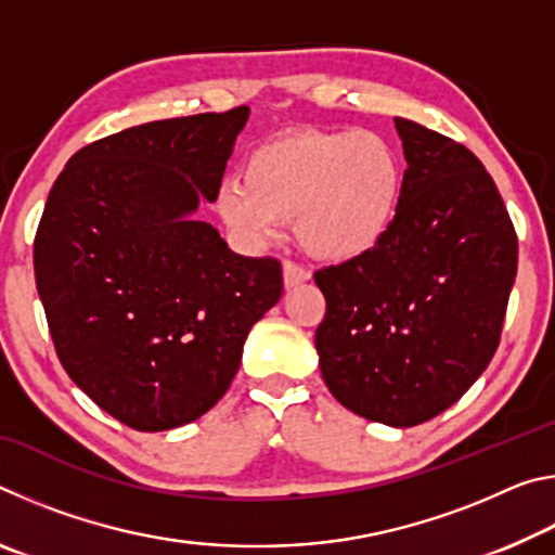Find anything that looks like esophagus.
Returning a JSON list of instances; mask_svg holds the SVG:
<instances>
[{"label": "esophagus", "mask_w": 555, "mask_h": 555, "mask_svg": "<svg viewBox=\"0 0 555 555\" xmlns=\"http://www.w3.org/2000/svg\"><path fill=\"white\" fill-rule=\"evenodd\" d=\"M311 279L308 274V269H304L296 261H284V286L286 288H296L298 284H304V281Z\"/></svg>", "instance_id": "1"}]
</instances>
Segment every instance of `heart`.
I'll return each instance as SVG.
<instances>
[{"mask_svg":"<svg viewBox=\"0 0 555 555\" xmlns=\"http://www.w3.org/2000/svg\"><path fill=\"white\" fill-rule=\"evenodd\" d=\"M403 191L399 152L370 129H294L244 158L242 181H224L218 212L251 244L296 220L318 259L345 261L377 244L397 218Z\"/></svg>","mask_w":555,"mask_h":555,"instance_id":"1","label":"heart"}]
</instances>
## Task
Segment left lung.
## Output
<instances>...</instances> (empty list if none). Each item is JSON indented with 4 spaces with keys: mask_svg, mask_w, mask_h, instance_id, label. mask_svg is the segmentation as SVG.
Listing matches in <instances>:
<instances>
[{
    "mask_svg": "<svg viewBox=\"0 0 555 555\" xmlns=\"http://www.w3.org/2000/svg\"><path fill=\"white\" fill-rule=\"evenodd\" d=\"M406 156L401 203L370 251L315 271V331L333 397L393 428L463 397L500 345L516 276V232L492 176L469 149L393 119Z\"/></svg>",
    "mask_w": 555,
    "mask_h": 555,
    "instance_id": "left-lung-1",
    "label": "left lung"
}]
</instances>
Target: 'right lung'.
<instances>
[{
  "label": "right lung",
  "instance_id": "add662e5",
  "mask_svg": "<svg viewBox=\"0 0 555 555\" xmlns=\"http://www.w3.org/2000/svg\"><path fill=\"white\" fill-rule=\"evenodd\" d=\"M249 107L149 121L70 156L34 240L36 288L63 370L102 411L154 434L230 389L247 335L284 291L271 257L212 224Z\"/></svg>",
  "mask_w": 555,
  "mask_h": 555
}]
</instances>
